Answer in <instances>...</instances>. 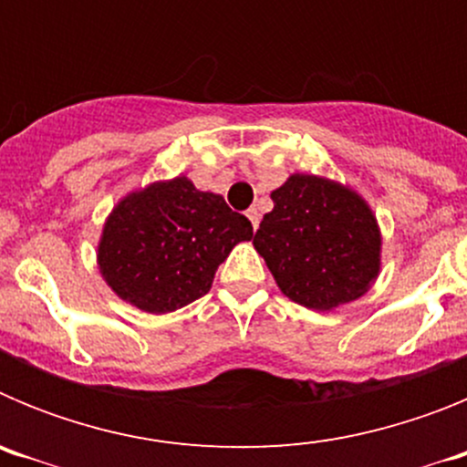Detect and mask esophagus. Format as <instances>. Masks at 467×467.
Returning <instances> with one entry per match:
<instances>
[{"label":"esophagus","mask_w":467,"mask_h":467,"mask_svg":"<svg viewBox=\"0 0 467 467\" xmlns=\"http://www.w3.org/2000/svg\"><path fill=\"white\" fill-rule=\"evenodd\" d=\"M245 214H247V220L253 222V229H257V226H259V210L257 208H250Z\"/></svg>","instance_id":"34e87169"}]
</instances>
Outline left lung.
Returning a JSON list of instances; mask_svg holds the SVG:
<instances>
[{
	"mask_svg": "<svg viewBox=\"0 0 467 467\" xmlns=\"http://www.w3.org/2000/svg\"><path fill=\"white\" fill-rule=\"evenodd\" d=\"M271 201L253 245L287 299L332 311L372 287L381 271V231L360 193L295 172Z\"/></svg>",
	"mask_w": 467,
	"mask_h": 467,
	"instance_id": "8db88e82",
	"label": "left lung"
}]
</instances>
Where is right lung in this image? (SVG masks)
<instances>
[{"instance_id":"1","label":"right lung","mask_w":467,"mask_h":467,"mask_svg":"<svg viewBox=\"0 0 467 467\" xmlns=\"http://www.w3.org/2000/svg\"><path fill=\"white\" fill-rule=\"evenodd\" d=\"M250 238V220L220 193L172 177L114 205L98 243V269L114 295L161 316L208 295L217 266Z\"/></svg>"}]
</instances>
